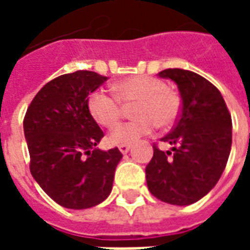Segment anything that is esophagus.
I'll use <instances>...</instances> for the list:
<instances>
[{"label":"esophagus","instance_id":"esophagus-1","mask_svg":"<svg viewBox=\"0 0 250 250\" xmlns=\"http://www.w3.org/2000/svg\"><path fill=\"white\" fill-rule=\"evenodd\" d=\"M119 150L122 154H127L131 150V146H128V145H120Z\"/></svg>","mask_w":250,"mask_h":250}]
</instances>
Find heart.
Returning <instances> with one entry per match:
<instances>
[{
  "instance_id": "1",
  "label": "heart",
  "mask_w": 250,
  "mask_h": 250,
  "mask_svg": "<svg viewBox=\"0 0 250 250\" xmlns=\"http://www.w3.org/2000/svg\"><path fill=\"white\" fill-rule=\"evenodd\" d=\"M116 96L103 89L93 91L88 98V111L98 125L112 128L122 116V104L135 103L131 115L136 119L118 125L108 136L111 145H130L151 134L155 125L167 128L177 122L181 112L178 95L167 89L157 77L138 75L114 84Z\"/></svg>"
}]
</instances>
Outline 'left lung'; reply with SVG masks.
I'll use <instances>...</instances> for the list:
<instances>
[{
  "label": "left lung",
  "mask_w": 250,
  "mask_h": 250,
  "mask_svg": "<svg viewBox=\"0 0 250 250\" xmlns=\"http://www.w3.org/2000/svg\"><path fill=\"white\" fill-rule=\"evenodd\" d=\"M158 76L177 84L182 109L175 127L162 138L174 146V152L154 147L146 167L147 186L166 204L188 206L209 193L225 170L231 147V118L220 91L198 73L170 68Z\"/></svg>",
  "instance_id": "left-lung-1"
}]
</instances>
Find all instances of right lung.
<instances>
[{
  "label": "right lung",
  "instance_id": "1",
  "mask_svg": "<svg viewBox=\"0 0 250 250\" xmlns=\"http://www.w3.org/2000/svg\"><path fill=\"white\" fill-rule=\"evenodd\" d=\"M105 80L92 71L62 75L41 88L25 115L30 173L66 209L102 204L123 158L116 147L108 151L96 147L104 134L88 111V95Z\"/></svg>",
  "mask_w": 250,
  "mask_h": 250
}]
</instances>
